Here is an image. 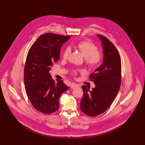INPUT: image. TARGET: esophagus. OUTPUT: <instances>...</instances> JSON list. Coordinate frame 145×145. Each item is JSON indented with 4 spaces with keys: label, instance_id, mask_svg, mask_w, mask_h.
<instances>
[{
    "label": "esophagus",
    "instance_id": "34e87169",
    "mask_svg": "<svg viewBox=\"0 0 145 145\" xmlns=\"http://www.w3.org/2000/svg\"><path fill=\"white\" fill-rule=\"evenodd\" d=\"M78 86V85H76V84H75V83H72V84H70V88H71V89H75V88H77Z\"/></svg>",
    "mask_w": 145,
    "mask_h": 145
}]
</instances>
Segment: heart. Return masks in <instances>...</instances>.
<instances>
[{"label": "heart", "mask_w": 145, "mask_h": 145, "mask_svg": "<svg viewBox=\"0 0 145 145\" xmlns=\"http://www.w3.org/2000/svg\"><path fill=\"white\" fill-rule=\"evenodd\" d=\"M75 47L85 57V62L90 68L97 67L103 60V54L97 50V46L89 40H83L78 42ZM70 53V49L69 47L65 48L62 54L63 59H66ZM79 72H83L81 70H74L72 73L74 75H77Z\"/></svg>", "instance_id": "heart-1"}]
</instances>
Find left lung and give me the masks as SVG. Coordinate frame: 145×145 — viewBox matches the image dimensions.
Wrapping results in <instances>:
<instances>
[{
	"label": "left lung",
	"mask_w": 145,
	"mask_h": 145,
	"mask_svg": "<svg viewBox=\"0 0 145 145\" xmlns=\"http://www.w3.org/2000/svg\"><path fill=\"white\" fill-rule=\"evenodd\" d=\"M101 40L103 61L90 75L95 87L90 90L83 85V98L80 109L85 114L95 117L104 113L114 101L121 84V60L114 45L106 37L97 35Z\"/></svg>",
	"instance_id": "obj_1"
}]
</instances>
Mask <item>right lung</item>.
<instances>
[{"label":"right lung","mask_w":145,"mask_h":145,"mask_svg":"<svg viewBox=\"0 0 145 145\" xmlns=\"http://www.w3.org/2000/svg\"><path fill=\"white\" fill-rule=\"evenodd\" d=\"M70 37L43 34L28 51L24 70L25 90L33 106L44 114H51L59 109L60 97L69 89L62 80L55 82L49 71L53 63L59 60L62 44Z\"/></svg>","instance_id":"obj_1"}]
</instances>
